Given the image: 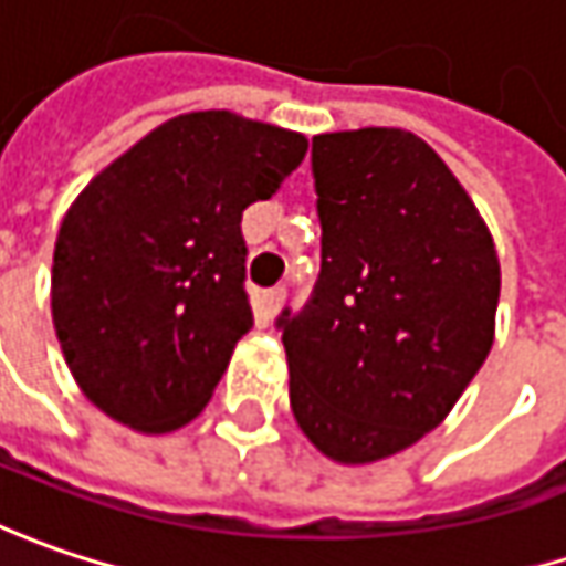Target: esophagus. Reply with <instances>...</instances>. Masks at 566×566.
I'll return each instance as SVG.
<instances>
[{
  "label": "esophagus",
  "instance_id": "esophagus-1",
  "mask_svg": "<svg viewBox=\"0 0 566 566\" xmlns=\"http://www.w3.org/2000/svg\"><path fill=\"white\" fill-rule=\"evenodd\" d=\"M284 297H287V291L284 287H269V291H262V297H259V310H262V316L265 319H272L279 307L284 304Z\"/></svg>",
  "mask_w": 566,
  "mask_h": 566
}]
</instances>
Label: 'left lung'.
Returning a JSON list of instances; mask_svg holds the SVG:
<instances>
[{
	"instance_id": "obj_1",
	"label": "left lung",
	"mask_w": 566,
	"mask_h": 566,
	"mask_svg": "<svg viewBox=\"0 0 566 566\" xmlns=\"http://www.w3.org/2000/svg\"><path fill=\"white\" fill-rule=\"evenodd\" d=\"M310 164L319 279L275 326L301 430L364 465L418 443L479 374L501 262L469 192L406 129L316 136Z\"/></svg>"
}]
</instances>
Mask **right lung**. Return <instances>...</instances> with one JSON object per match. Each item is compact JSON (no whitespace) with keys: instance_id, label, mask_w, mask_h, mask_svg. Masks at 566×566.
Wrapping results in <instances>:
<instances>
[{"instance_id":"add662e5","label":"right lung","mask_w":566,"mask_h":566,"mask_svg":"<svg viewBox=\"0 0 566 566\" xmlns=\"http://www.w3.org/2000/svg\"><path fill=\"white\" fill-rule=\"evenodd\" d=\"M304 155L301 133L184 113L82 189L56 237L53 326L101 411L167 433L206 408L253 329L243 209L272 199Z\"/></svg>"}]
</instances>
